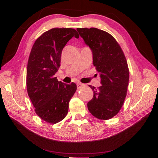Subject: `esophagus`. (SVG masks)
<instances>
[{
    "mask_svg": "<svg viewBox=\"0 0 158 158\" xmlns=\"http://www.w3.org/2000/svg\"><path fill=\"white\" fill-rule=\"evenodd\" d=\"M77 89H81L82 86H84V84H81V83H77Z\"/></svg>",
    "mask_w": 158,
    "mask_h": 158,
    "instance_id": "obj_1",
    "label": "esophagus"
}]
</instances>
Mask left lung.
Wrapping results in <instances>:
<instances>
[{
  "instance_id": "8db88e82",
  "label": "left lung",
  "mask_w": 158,
  "mask_h": 158,
  "mask_svg": "<svg viewBox=\"0 0 158 158\" xmlns=\"http://www.w3.org/2000/svg\"><path fill=\"white\" fill-rule=\"evenodd\" d=\"M93 53V65L100 75L102 85H89L93 97L87 104L93 116L110 119L118 113L127 95L129 82L127 63L114 37L96 28H77Z\"/></svg>"
}]
</instances>
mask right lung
<instances>
[{"mask_svg": "<svg viewBox=\"0 0 158 158\" xmlns=\"http://www.w3.org/2000/svg\"><path fill=\"white\" fill-rule=\"evenodd\" d=\"M79 35L73 28H52L35 42L29 56L26 85L35 111L42 120L55 124L65 118L69 102L77 90L55 77L60 66L61 53L69 40Z\"/></svg>", "mask_w": 158, "mask_h": 158, "instance_id": "obj_1", "label": "right lung"}]
</instances>
